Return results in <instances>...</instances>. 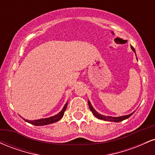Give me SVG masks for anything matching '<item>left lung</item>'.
Listing matches in <instances>:
<instances>
[{
	"instance_id": "left-lung-1",
	"label": "left lung",
	"mask_w": 155,
	"mask_h": 155,
	"mask_svg": "<svg viewBox=\"0 0 155 155\" xmlns=\"http://www.w3.org/2000/svg\"><path fill=\"white\" fill-rule=\"evenodd\" d=\"M131 49H132V50L134 51L135 53H136L135 49L132 47V46H131ZM88 105H89V107H90V109L91 110L92 114H93L94 116H95V117H97V119H100V120H105V121H110V122H121V121H123L124 120H126V119L129 118V117H130L131 115H133V114L135 112V111L133 112V113L130 114H128V115H124V116L117 117H109V116H104V115L100 114H98L97 111H95V108L92 107L91 104H90V101H88Z\"/></svg>"
}]
</instances>
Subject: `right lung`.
<instances>
[{
	"mask_svg": "<svg viewBox=\"0 0 155 155\" xmlns=\"http://www.w3.org/2000/svg\"><path fill=\"white\" fill-rule=\"evenodd\" d=\"M67 105H68V103L65 104L63 108L62 109V111H60V113H58V114L54 115V116L53 117H48V118H44V119H40V120H25V119H24V120L25 121V122H28V123H31L35 126L47 125V124L54 123V122H58V121H59L60 119L63 117L64 112H65V110H66Z\"/></svg>",
	"mask_w": 155,
	"mask_h": 155,
	"instance_id": "obj_1",
	"label": "right lung"
}]
</instances>
